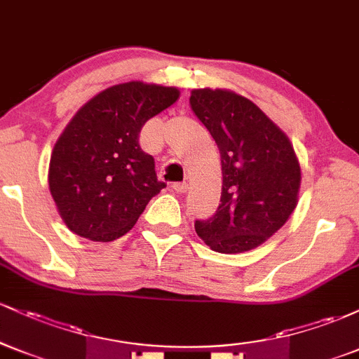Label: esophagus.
I'll list each match as a JSON object with an SVG mask.
<instances>
[{
  "label": "esophagus",
  "instance_id": "obj_1",
  "mask_svg": "<svg viewBox=\"0 0 359 359\" xmlns=\"http://www.w3.org/2000/svg\"><path fill=\"white\" fill-rule=\"evenodd\" d=\"M172 189H174V191L179 192V194L187 192L189 184H187V182H175V184H172Z\"/></svg>",
  "mask_w": 359,
  "mask_h": 359
}]
</instances>
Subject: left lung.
Returning <instances> with one entry per match:
<instances>
[{
	"label": "left lung",
	"instance_id": "obj_1",
	"mask_svg": "<svg viewBox=\"0 0 359 359\" xmlns=\"http://www.w3.org/2000/svg\"><path fill=\"white\" fill-rule=\"evenodd\" d=\"M191 109L221 154V204L196 219L197 236L219 253L265 243L297 205L300 167L290 140L250 100L224 89H194Z\"/></svg>",
	"mask_w": 359,
	"mask_h": 359
}]
</instances>
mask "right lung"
Segmentation results:
<instances>
[{
	"label": "right lung",
	"instance_id": "add662e5",
	"mask_svg": "<svg viewBox=\"0 0 359 359\" xmlns=\"http://www.w3.org/2000/svg\"><path fill=\"white\" fill-rule=\"evenodd\" d=\"M177 97L175 88L133 81L102 90L77 111L48 167L50 194L71 231L93 241L118 240L167 187L138 138L148 119Z\"/></svg>",
	"mask_w": 359,
	"mask_h": 359
}]
</instances>
